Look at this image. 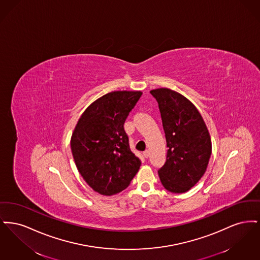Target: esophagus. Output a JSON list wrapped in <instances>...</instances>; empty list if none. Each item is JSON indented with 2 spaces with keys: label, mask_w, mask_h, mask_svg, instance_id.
<instances>
[{
  "label": "esophagus",
  "mask_w": 260,
  "mask_h": 260,
  "mask_svg": "<svg viewBox=\"0 0 260 260\" xmlns=\"http://www.w3.org/2000/svg\"><path fill=\"white\" fill-rule=\"evenodd\" d=\"M149 155H150V153H149V150H145V151L143 152V156H144L145 158H148Z\"/></svg>",
  "instance_id": "34e87169"
}]
</instances>
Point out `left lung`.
Listing matches in <instances>:
<instances>
[{
	"instance_id": "1",
	"label": "left lung",
	"mask_w": 260,
	"mask_h": 260,
	"mask_svg": "<svg viewBox=\"0 0 260 260\" xmlns=\"http://www.w3.org/2000/svg\"><path fill=\"white\" fill-rule=\"evenodd\" d=\"M161 113L167 139V161L158 171L162 186L172 193H185L207 170L211 155L210 134L197 108L170 88L150 91Z\"/></svg>"
}]
</instances>
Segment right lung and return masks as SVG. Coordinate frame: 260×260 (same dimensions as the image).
<instances>
[{
	"mask_svg": "<svg viewBox=\"0 0 260 260\" xmlns=\"http://www.w3.org/2000/svg\"><path fill=\"white\" fill-rule=\"evenodd\" d=\"M141 91L109 92L83 113L71 138L77 169L85 181L101 195L124 190L141 161L132 152L124 124Z\"/></svg>",
	"mask_w": 260,
	"mask_h": 260,
	"instance_id": "right-lung-1",
	"label": "right lung"
}]
</instances>
